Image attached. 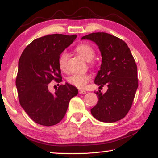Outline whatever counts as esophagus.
<instances>
[{
  "label": "esophagus",
  "mask_w": 158,
  "mask_h": 158,
  "mask_svg": "<svg viewBox=\"0 0 158 158\" xmlns=\"http://www.w3.org/2000/svg\"><path fill=\"white\" fill-rule=\"evenodd\" d=\"M79 93L80 94H86V91H84V90H79Z\"/></svg>",
  "instance_id": "34e87169"
}]
</instances>
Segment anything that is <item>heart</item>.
<instances>
[{
  "mask_svg": "<svg viewBox=\"0 0 158 158\" xmlns=\"http://www.w3.org/2000/svg\"><path fill=\"white\" fill-rule=\"evenodd\" d=\"M76 51L82 56L86 61H91L95 56V50L91 45L87 43H82L76 47ZM69 54L67 52H62L58 59V64L62 71L67 70V62ZM91 80V76L88 74L74 73L67 78V81L78 89H83Z\"/></svg>",
  "mask_w": 158,
  "mask_h": 158,
  "instance_id": "heart-1",
  "label": "heart"
}]
</instances>
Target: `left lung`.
<instances>
[{"mask_svg":"<svg viewBox=\"0 0 158 158\" xmlns=\"http://www.w3.org/2000/svg\"><path fill=\"white\" fill-rule=\"evenodd\" d=\"M81 39L94 41L101 51L102 64L95 84L108 89L96 92L97 104L91 112L96 119L114 122L123 119L133 103L138 84L137 66L129 48L123 40L105 32H96Z\"/></svg>","mask_w":158,"mask_h":158,"instance_id":"left-lung-1","label":"left lung"}]
</instances>
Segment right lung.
I'll return each mask as SVG.
<instances>
[{"label": "right lung", "mask_w": 158, "mask_h": 158, "mask_svg": "<svg viewBox=\"0 0 158 158\" xmlns=\"http://www.w3.org/2000/svg\"><path fill=\"white\" fill-rule=\"evenodd\" d=\"M76 38V34L47 35L34 40L22 52L16 77L19 101L37 124L48 127L59 123L69 101L78 94V89L69 84L60 85L54 93L48 89L52 80L61 81L59 57Z\"/></svg>", "instance_id": "obj_1"}]
</instances>
